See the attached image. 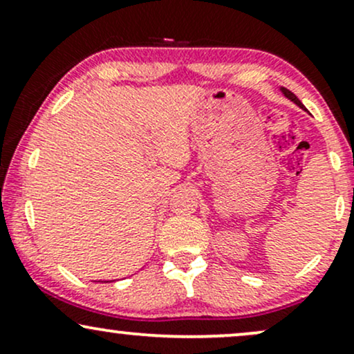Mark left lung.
<instances>
[{"instance_id":"obj_1","label":"left lung","mask_w":354,"mask_h":354,"mask_svg":"<svg viewBox=\"0 0 354 354\" xmlns=\"http://www.w3.org/2000/svg\"><path fill=\"white\" fill-rule=\"evenodd\" d=\"M281 93H283V95H284V96H286V98H288V100H291V101H293V103H295V104H298V106H299V108H303V109H304V106H303V103H301V101H299L298 98H296V96L293 95V93H291V91H290V89H286V88H281Z\"/></svg>"}]
</instances>
